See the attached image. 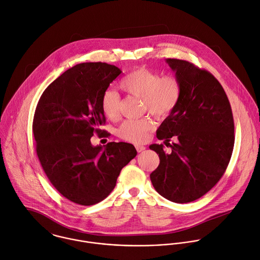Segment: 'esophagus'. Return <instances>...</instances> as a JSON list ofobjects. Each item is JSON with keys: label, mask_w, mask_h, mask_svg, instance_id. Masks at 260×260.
<instances>
[{"label": "esophagus", "mask_w": 260, "mask_h": 260, "mask_svg": "<svg viewBox=\"0 0 260 260\" xmlns=\"http://www.w3.org/2000/svg\"><path fill=\"white\" fill-rule=\"evenodd\" d=\"M136 149H137V151H138L139 153H141V152H143V151L146 150V147L141 146V145H136Z\"/></svg>", "instance_id": "34e87169"}]
</instances>
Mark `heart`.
I'll return each instance as SVG.
<instances>
[{"mask_svg":"<svg viewBox=\"0 0 260 260\" xmlns=\"http://www.w3.org/2000/svg\"><path fill=\"white\" fill-rule=\"evenodd\" d=\"M119 86L124 92L143 99L144 108L159 118L169 115L175 109L181 93L180 84L175 77H160L145 68L131 72L121 80ZM101 109L108 118H116L119 111L118 94L106 90L101 98ZM153 128L154 122L150 118L125 120L118 127L117 135L127 142L140 144L148 139Z\"/></svg>","mask_w":260,"mask_h":260,"instance_id":"1","label":"heart"}]
</instances>
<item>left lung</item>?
Returning <instances> with one entry per match:
<instances>
[{"label": "left lung", "instance_id": "1", "mask_svg": "<svg viewBox=\"0 0 260 260\" xmlns=\"http://www.w3.org/2000/svg\"><path fill=\"white\" fill-rule=\"evenodd\" d=\"M166 62L175 72L181 93L157 138L167 146L174 136L177 143L169 154L162 144L150 146L160 158L150 178L163 198L185 204L206 194L225 173L234 148V119L228 97L211 73L182 59Z\"/></svg>", "mask_w": 260, "mask_h": 260}]
</instances>
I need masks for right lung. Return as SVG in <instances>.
<instances>
[{
  "mask_svg": "<svg viewBox=\"0 0 260 260\" xmlns=\"http://www.w3.org/2000/svg\"><path fill=\"white\" fill-rule=\"evenodd\" d=\"M120 74L106 62L76 64L44 90L35 109L32 131L43 171L61 196L81 206L107 198L137 156L128 143L91 144L95 133H106L99 128L105 123L101 98Z\"/></svg>",
  "mask_w": 260,
  "mask_h": 260,
  "instance_id": "obj_1",
  "label": "right lung"
}]
</instances>
